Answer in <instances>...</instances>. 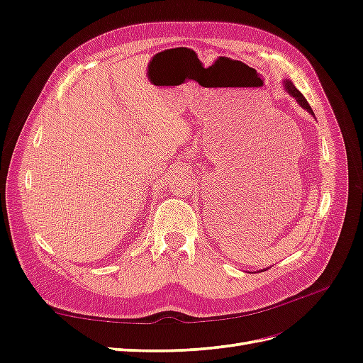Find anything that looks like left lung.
<instances>
[{
	"mask_svg": "<svg viewBox=\"0 0 363 363\" xmlns=\"http://www.w3.org/2000/svg\"><path fill=\"white\" fill-rule=\"evenodd\" d=\"M284 89H286V91H288V94H289V95H292V96L295 98L296 103H298L303 108H306L307 112L313 115L312 107L309 106V103H307V100H306V98L303 96V94H301L298 89H296V87L294 86V83H292L291 80H286V82H284Z\"/></svg>",
	"mask_w": 363,
	"mask_h": 363,
	"instance_id": "1",
	"label": "left lung"
}]
</instances>
